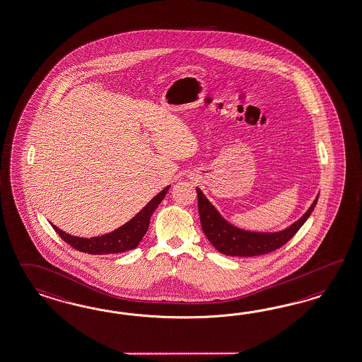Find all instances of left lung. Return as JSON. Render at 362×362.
<instances>
[{
  "mask_svg": "<svg viewBox=\"0 0 362 362\" xmlns=\"http://www.w3.org/2000/svg\"><path fill=\"white\" fill-rule=\"evenodd\" d=\"M197 194L198 213L206 238L223 255L238 257L267 255L269 252L279 250L282 245H285L314 211L319 198L317 195L310 209L303 214V216L288 228L279 232H252L241 230L227 222L204 197L199 187H197Z\"/></svg>",
  "mask_w": 362,
  "mask_h": 362,
  "instance_id": "1",
  "label": "left lung"
}]
</instances>
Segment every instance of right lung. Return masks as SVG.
Segmentation results:
<instances>
[{"label":"right lung","instance_id":"obj_1","mask_svg":"<svg viewBox=\"0 0 362 362\" xmlns=\"http://www.w3.org/2000/svg\"><path fill=\"white\" fill-rule=\"evenodd\" d=\"M169 187L170 186H167L156 197H153L131 221L123 224L119 228L103 236H95L89 239L78 238L62 231L54 224L52 227L65 243L74 247V250H80L83 253L107 255V253H121L126 250H134L139 245L140 240L148 230L151 215L156 210L158 204L164 199Z\"/></svg>","mask_w":362,"mask_h":362}]
</instances>
